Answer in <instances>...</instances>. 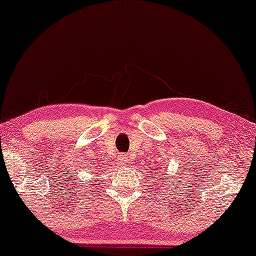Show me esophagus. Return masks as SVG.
Listing matches in <instances>:
<instances>
[{
	"mask_svg": "<svg viewBox=\"0 0 256 256\" xmlns=\"http://www.w3.org/2000/svg\"><path fill=\"white\" fill-rule=\"evenodd\" d=\"M124 160H126V156H124V155H121V156H120V160H121V162H124Z\"/></svg>",
	"mask_w": 256,
	"mask_h": 256,
	"instance_id": "esophagus-1",
	"label": "esophagus"
}]
</instances>
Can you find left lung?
Segmentation results:
<instances>
[{
  "label": "left lung",
  "mask_w": 256,
  "mask_h": 256,
  "mask_svg": "<svg viewBox=\"0 0 256 256\" xmlns=\"http://www.w3.org/2000/svg\"><path fill=\"white\" fill-rule=\"evenodd\" d=\"M152 170H155V168H154ZM155 171H157V172H158V170H155ZM154 174H155V172H154ZM154 180H157V184H158V180H162L163 184L168 183V180H166V183H164V180H162V178H160V174H158V176H156V174H154ZM169 180H171V178H169Z\"/></svg>",
  "instance_id": "left-lung-1"
}]
</instances>
